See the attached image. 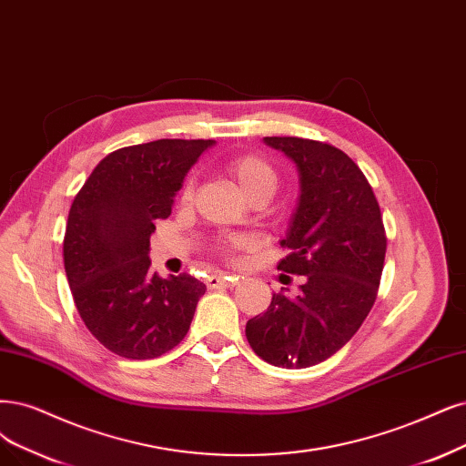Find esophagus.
<instances>
[{
	"label": "esophagus",
	"instance_id": "1",
	"mask_svg": "<svg viewBox=\"0 0 466 466\" xmlns=\"http://www.w3.org/2000/svg\"><path fill=\"white\" fill-rule=\"evenodd\" d=\"M234 280H238V279L228 277V274H222L220 272V274H211V277L205 280V284H207V288H209V289H215L218 286H232Z\"/></svg>",
	"mask_w": 466,
	"mask_h": 466
}]
</instances>
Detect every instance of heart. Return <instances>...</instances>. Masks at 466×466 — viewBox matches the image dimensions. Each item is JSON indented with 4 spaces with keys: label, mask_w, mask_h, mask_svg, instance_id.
<instances>
[{
    "label": "heart",
    "mask_w": 466,
    "mask_h": 466,
    "mask_svg": "<svg viewBox=\"0 0 466 466\" xmlns=\"http://www.w3.org/2000/svg\"><path fill=\"white\" fill-rule=\"evenodd\" d=\"M224 170L228 172V175L236 180V184L239 186V189L253 201V199H259L265 198L268 199L274 189H277V170L272 168V165L259 157V155H253V153H246V155H236V157H230L224 161ZM194 192V178L189 177L184 182L182 187V196L189 198ZM253 246V238L249 236H230L227 239H222V242L217 246V251L222 255H232L239 249H248Z\"/></svg>",
    "instance_id": "b5f03b06"
}]
</instances>
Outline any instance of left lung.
<instances>
[{"label":"left lung","instance_id":"1","mask_svg":"<svg viewBox=\"0 0 466 466\" xmlns=\"http://www.w3.org/2000/svg\"><path fill=\"white\" fill-rule=\"evenodd\" d=\"M299 172V199L280 242L289 253L279 270L305 277L298 298L274 294L248 320L251 350L267 363L305 369L339 351L376 301L386 232L376 196L341 149L296 136H268Z\"/></svg>","mask_w":466,"mask_h":466}]
</instances>
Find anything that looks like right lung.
Returning a JSON list of instances; mask_svg holds the SVG:
<instances>
[{
	"label": "right lung",
	"instance_id": "add662e5",
	"mask_svg": "<svg viewBox=\"0 0 466 466\" xmlns=\"http://www.w3.org/2000/svg\"><path fill=\"white\" fill-rule=\"evenodd\" d=\"M215 140L120 147L92 170L68 211L63 259L75 305L99 343L125 359H155L189 330L205 284L149 268V236L184 177Z\"/></svg>",
	"mask_w": 466,
	"mask_h": 466
}]
</instances>
